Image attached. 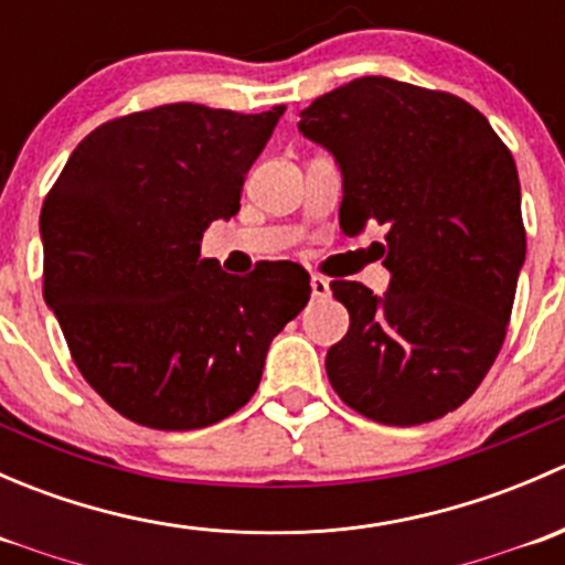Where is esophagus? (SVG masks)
Listing matches in <instances>:
<instances>
[{
	"mask_svg": "<svg viewBox=\"0 0 565 565\" xmlns=\"http://www.w3.org/2000/svg\"><path fill=\"white\" fill-rule=\"evenodd\" d=\"M311 295H315V298H328L330 295L328 278H322V276L311 278Z\"/></svg>",
	"mask_w": 565,
	"mask_h": 565,
	"instance_id": "1",
	"label": "esophagus"
}]
</instances>
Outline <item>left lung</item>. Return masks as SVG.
I'll return each mask as SVG.
<instances>
[{"mask_svg": "<svg viewBox=\"0 0 565 565\" xmlns=\"http://www.w3.org/2000/svg\"><path fill=\"white\" fill-rule=\"evenodd\" d=\"M341 169L339 224L385 226V295L333 281L350 330L324 358L341 402L388 426L443 418L492 369L525 265L520 174L467 100L363 76L300 111Z\"/></svg>", "mask_w": 565, "mask_h": 565, "instance_id": "obj_1", "label": "left lung"}]
</instances>
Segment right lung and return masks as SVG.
<instances>
[{
	"instance_id": "obj_1",
	"label": "right lung",
	"mask_w": 565,
	"mask_h": 565,
	"mask_svg": "<svg viewBox=\"0 0 565 565\" xmlns=\"http://www.w3.org/2000/svg\"><path fill=\"white\" fill-rule=\"evenodd\" d=\"M287 106L237 114L167 104L95 128L40 213L43 298L108 407L188 431L237 413L270 341L309 303V273L267 262L230 276L199 259L241 210L250 163Z\"/></svg>"
}]
</instances>
